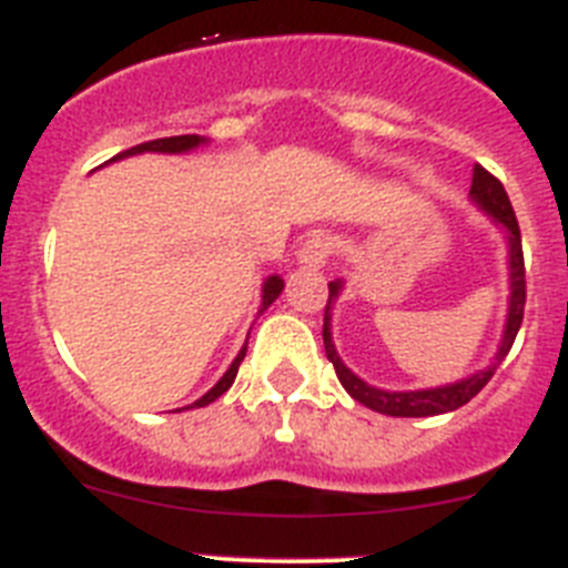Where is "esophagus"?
<instances>
[{
    "label": "esophagus",
    "mask_w": 568,
    "mask_h": 568,
    "mask_svg": "<svg viewBox=\"0 0 568 568\" xmlns=\"http://www.w3.org/2000/svg\"><path fill=\"white\" fill-rule=\"evenodd\" d=\"M332 248H334L332 236L320 234L317 231V234H312L303 245H300L297 263L303 265V268H323L325 260L332 256Z\"/></svg>",
    "instance_id": "esophagus-1"
}]
</instances>
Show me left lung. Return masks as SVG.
I'll use <instances>...</instances> for the list:
<instances>
[{
    "instance_id": "obj_1",
    "label": "left lung",
    "mask_w": 568,
    "mask_h": 568,
    "mask_svg": "<svg viewBox=\"0 0 568 568\" xmlns=\"http://www.w3.org/2000/svg\"><path fill=\"white\" fill-rule=\"evenodd\" d=\"M471 202L483 214L489 216L491 223L503 231L506 236V248H509V308H506V325H503L500 345L489 366L480 372L468 374V377L448 383V386H434V388H417V392H386V388L368 386L366 379H359L352 368L345 366L343 357L337 354V345L332 339V305L343 291V280L328 283V305H325V323H323V343H325V357L332 359L334 372H337L339 383L354 400L363 403L366 408L388 417H432V414H446L455 408L466 406L477 392L491 379L506 354H509L511 343H515L517 332L523 323V305H526V268H523V245H520V225L511 211V202L500 180L486 171L483 165H475L471 171V191H468Z\"/></svg>"
}]
</instances>
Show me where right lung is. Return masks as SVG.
<instances>
[{
    "label": "right lung",
    "mask_w": 568,
    "mask_h": 568,
    "mask_svg": "<svg viewBox=\"0 0 568 568\" xmlns=\"http://www.w3.org/2000/svg\"><path fill=\"white\" fill-rule=\"evenodd\" d=\"M205 142H209V140H205V136H196V134L165 136V140H151V142H142V145L128 148V151H122V154L113 156L111 162L125 160V156L148 154V151H151V154H189V151H194V148L205 145ZM105 165H108V162H105ZM283 285H285L283 277H277V274H271V277L265 280V283H263V303H260V314H263L265 308H268V305L274 303V300H277L280 294H283ZM245 348H248V343H245L243 348H240V354H236V357H234V363H231V366H229V372H225L223 377L216 379V386L211 388V392L202 394L200 400H194V403H191V406H196V408L209 406V403H214L216 397H223V394L229 392L231 383H234V377H236V368H240V363H243V357H245ZM176 412H180V408H176Z\"/></svg>",
    "instance_id": "obj_1"
}]
</instances>
